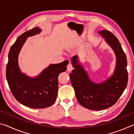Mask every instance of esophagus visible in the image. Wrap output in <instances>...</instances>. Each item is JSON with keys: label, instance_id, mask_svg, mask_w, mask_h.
Returning a JSON list of instances; mask_svg holds the SVG:
<instances>
[{"label": "esophagus", "instance_id": "esophagus-1", "mask_svg": "<svg viewBox=\"0 0 134 134\" xmlns=\"http://www.w3.org/2000/svg\"><path fill=\"white\" fill-rule=\"evenodd\" d=\"M73 69H74L73 65H72V64H71V63H69V64L67 65V71H71V70H72Z\"/></svg>", "mask_w": 134, "mask_h": 134}]
</instances>
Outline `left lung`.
<instances>
[{
  "instance_id": "obj_1",
  "label": "left lung",
  "mask_w": 134,
  "mask_h": 134,
  "mask_svg": "<svg viewBox=\"0 0 134 134\" xmlns=\"http://www.w3.org/2000/svg\"><path fill=\"white\" fill-rule=\"evenodd\" d=\"M114 51L116 64L113 75L101 83L93 82L87 71L79 64L77 56L71 58L74 70L70 74L76 98L81 106L90 110H100L112 106L123 93L128 83L126 57L119 40L107 30L99 32Z\"/></svg>"
}]
</instances>
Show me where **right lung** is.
I'll return each instance as SVG.
<instances>
[{
    "mask_svg": "<svg viewBox=\"0 0 134 134\" xmlns=\"http://www.w3.org/2000/svg\"><path fill=\"white\" fill-rule=\"evenodd\" d=\"M34 28L19 36L10 49L6 75L13 96L20 103L28 108H48L55 102L58 93V77L66 71L69 61L50 64L34 78L22 73L18 65V55L26 38L41 32Z\"/></svg>",
    "mask_w": 134,
    "mask_h": 134,
    "instance_id": "1",
    "label": "right lung"
}]
</instances>
